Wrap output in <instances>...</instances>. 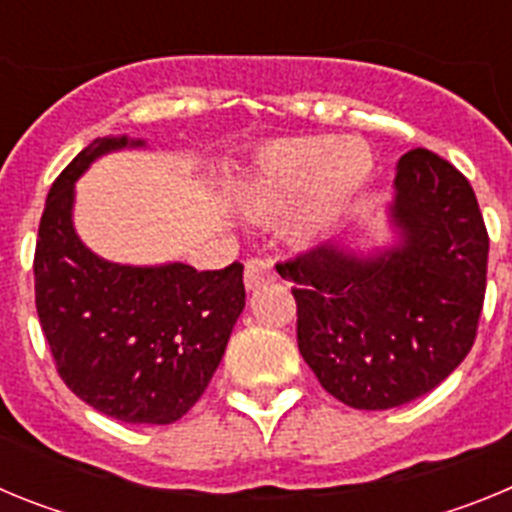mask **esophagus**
Here are the masks:
<instances>
[{
	"instance_id": "34e87169",
	"label": "esophagus",
	"mask_w": 512,
	"mask_h": 512,
	"mask_svg": "<svg viewBox=\"0 0 512 512\" xmlns=\"http://www.w3.org/2000/svg\"><path fill=\"white\" fill-rule=\"evenodd\" d=\"M274 264L269 259H251L246 261V271H243V282L246 289H259L261 284L274 282Z\"/></svg>"
}]
</instances>
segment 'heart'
I'll list each match as a JSON object with an SVG mask.
<instances>
[{
    "label": "heart",
    "mask_w": 512,
    "mask_h": 512,
    "mask_svg": "<svg viewBox=\"0 0 512 512\" xmlns=\"http://www.w3.org/2000/svg\"><path fill=\"white\" fill-rule=\"evenodd\" d=\"M372 174V153L361 140H336L330 135L284 138L266 146L256 158L243 202L256 215L289 212V230L310 238L354 200Z\"/></svg>",
    "instance_id": "1"
}]
</instances>
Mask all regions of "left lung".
Returning <instances> with one entry per match:
<instances>
[{
	"label": "left lung",
	"instance_id": "1",
	"mask_svg": "<svg viewBox=\"0 0 512 512\" xmlns=\"http://www.w3.org/2000/svg\"><path fill=\"white\" fill-rule=\"evenodd\" d=\"M392 220L402 243L374 259L318 246L277 264L297 284L302 359L356 410L438 387L474 346L485 305L490 235L467 176L413 148L397 164Z\"/></svg>",
	"mask_w": 512,
	"mask_h": 512
}]
</instances>
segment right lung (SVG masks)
Wrapping results in <instances>:
<instances>
[{"label":"right lung","instance_id":"add662e5","mask_svg":"<svg viewBox=\"0 0 512 512\" xmlns=\"http://www.w3.org/2000/svg\"><path fill=\"white\" fill-rule=\"evenodd\" d=\"M143 140H92L53 182L35 243V307L56 372L122 423L169 425L207 390L246 305L243 266H120L71 223L74 182L94 158Z\"/></svg>","mask_w":512,"mask_h":512}]
</instances>
